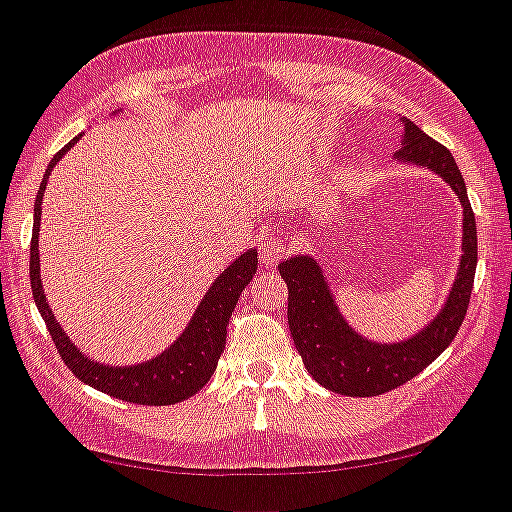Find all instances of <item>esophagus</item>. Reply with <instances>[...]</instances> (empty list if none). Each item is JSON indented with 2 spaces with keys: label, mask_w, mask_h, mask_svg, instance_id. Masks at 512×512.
<instances>
[{
  "label": "esophagus",
  "mask_w": 512,
  "mask_h": 512,
  "mask_svg": "<svg viewBox=\"0 0 512 512\" xmlns=\"http://www.w3.org/2000/svg\"><path fill=\"white\" fill-rule=\"evenodd\" d=\"M284 250H287L284 240L277 238V235H272V238H267L260 245V262L262 265H274V262L284 255Z\"/></svg>",
  "instance_id": "obj_1"
}]
</instances>
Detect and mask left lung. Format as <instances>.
Wrapping results in <instances>:
<instances>
[{"label":"left lung","mask_w":512,"mask_h":512,"mask_svg":"<svg viewBox=\"0 0 512 512\" xmlns=\"http://www.w3.org/2000/svg\"><path fill=\"white\" fill-rule=\"evenodd\" d=\"M397 164H414L444 179L456 193L461 218V257L449 294L432 321L402 341H370L348 324L338 309L324 267L314 255H292L279 262L287 282V319L294 346L311 378L326 390L348 397H373L405 385L439 358L454 341L469 309L473 274H476V218H473L464 176L446 147L434 142L414 122L402 117Z\"/></svg>","instance_id":"left-lung-1"}]
</instances>
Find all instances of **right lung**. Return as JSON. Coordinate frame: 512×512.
I'll list each match as a JSON object with an SVG mask.
<instances>
[{"label": "right lung", "instance_id": "obj_1", "mask_svg": "<svg viewBox=\"0 0 512 512\" xmlns=\"http://www.w3.org/2000/svg\"><path fill=\"white\" fill-rule=\"evenodd\" d=\"M117 110L115 115H120ZM78 137L71 139L56 157L48 164L46 174L39 186V196L34 203V235H31V292L39 306V314L46 321L48 333L61 353L63 363L73 370L80 383L95 387V390L107 392L117 400L134 402V405H176L191 395H196L203 385L211 380L215 365H218L220 353L225 348V328H228L230 316H233L235 304H238L242 289L250 284L252 274L257 272V250L240 252L203 294L201 304L193 311L184 331L179 333L174 343L154 358L142 360L134 365H107L100 360L90 358L73 343V338L63 331L58 319L48 306L46 292L41 282V255H39V230H41V201L46 191L48 176L56 169V164L66 157L78 144Z\"/></svg>", "mask_w": 512, "mask_h": 512}]
</instances>
